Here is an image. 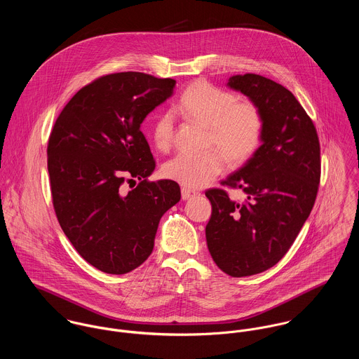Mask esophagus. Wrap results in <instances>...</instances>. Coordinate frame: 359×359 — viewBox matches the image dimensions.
Returning a JSON list of instances; mask_svg holds the SVG:
<instances>
[{"label":"esophagus","mask_w":359,"mask_h":359,"mask_svg":"<svg viewBox=\"0 0 359 359\" xmlns=\"http://www.w3.org/2000/svg\"><path fill=\"white\" fill-rule=\"evenodd\" d=\"M196 195H198L196 191H192V189H188V188H182L181 189V196H182L184 201H188V199H191V198H194Z\"/></svg>","instance_id":"obj_1"}]
</instances>
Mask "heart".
Returning a JSON list of instances; mask_svg holds the SVG:
<instances>
[{"mask_svg":"<svg viewBox=\"0 0 359 359\" xmlns=\"http://www.w3.org/2000/svg\"><path fill=\"white\" fill-rule=\"evenodd\" d=\"M174 111L185 120L207 127L205 145L217 148L231 165L245 163L256 152L262 135V116L255 103L238 102L229 91L205 81H195L180 97ZM154 147L165 152L174 140V123L170 114H161L152 127ZM224 168L217 151L205 154H178L163 165L167 178L188 187L201 188Z\"/></svg>","mask_w":359,"mask_h":359,"instance_id":"heart-1","label":"heart"}]
</instances>
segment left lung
<instances>
[{
    "mask_svg": "<svg viewBox=\"0 0 359 359\" xmlns=\"http://www.w3.org/2000/svg\"><path fill=\"white\" fill-rule=\"evenodd\" d=\"M262 116V145L221 185L242 189L246 201L226 191H205L211 217L205 225L208 252L217 266L233 278L273 266L287 253L313 207L320 181L316 128L296 97L283 86L246 73L229 77Z\"/></svg>",
    "mask_w": 359,
    "mask_h": 359,
    "instance_id": "obj_1",
    "label": "left lung"
}]
</instances>
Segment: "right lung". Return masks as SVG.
<instances>
[{"mask_svg": "<svg viewBox=\"0 0 359 359\" xmlns=\"http://www.w3.org/2000/svg\"><path fill=\"white\" fill-rule=\"evenodd\" d=\"M175 80L140 72L106 74L63 107L48 141L52 203L65 235L97 269L121 275L154 250L161 215L177 205L175 181H148L156 167L141 128L172 95ZM140 184L126 193L121 185Z\"/></svg>", "mask_w": 359, "mask_h": 359, "instance_id": "1", "label": "right lung"}]
</instances>
